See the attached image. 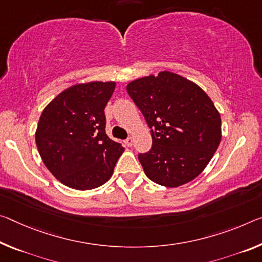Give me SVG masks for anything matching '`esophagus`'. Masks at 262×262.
Returning a JSON list of instances; mask_svg holds the SVG:
<instances>
[{
  "instance_id": "obj_1",
  "label": "esophagus",
  "mask_w": 262,
  "mask_h": 262,
  "mask_svg": "<svg viewBox=\"0 0 262 262\" xmlns=\"http://www.w3.org/2000/svg\"><path fill=\"white\" fill-rule=\"evenodd\" d=\"M133 142H134V141H133L132 136H129V138H127L126 140H124V144H126L127 147H132L133 146Z\"/></svg>"
}]
</instances>
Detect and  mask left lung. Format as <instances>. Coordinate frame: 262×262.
<instances>
[{
	"mask_svg": "<svg viewBox=\"0 0 262 262\" xmlns=\"http://www.w3.org/2000/svg\"><path fill=\"white\" fill-rule=\"evenodd\" d=\"M127 92L150 128L151 149L139 154L147 177L167 188L194 180L222 140L221 114L209 95L169 71L130 81Z\"/></svg>",
	"mask_w": 262,
	"mask_h": 262,
	"instance_id": "1",
	"label": "left lung"
}]
</instances>
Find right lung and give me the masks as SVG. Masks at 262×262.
I'll use <instances>...</instances> for the list:
<instances>
[{"instance_id":"add662e5","label":"right lung","mask_w":262,"mask_h":262,"mask_svg":"<svg viewBox=\"0 0 262 262\" xmlns=\"http://www.w3.org/2000/svg\"><path fill=\"white\" fill-rule=\"evenodd\" d=\"M114 90V81L77 84L41 112L36 146L45 167L69 188L95 189L113 175L124 150L105 132L103 110Z\"/></svg>"}]
</instances>
